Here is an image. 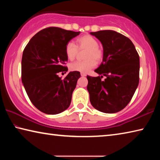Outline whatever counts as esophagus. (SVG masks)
Instances as JSON below:
<instances>
[{
    "label": "esophagus",
    "mask_w": 160,
    "mask_h": 160,
    "mask_svg": "<svg viewBox=\"0 0 160 160\" xmlns=\"http://www.w3.org/2000/svg\"><path fill=\"white\" fill-rule=\"evenodd\" d=\"M80 75H81V76H82V77H85V76H86V74H85V73H84V72H81Z\"/></svg>",
    "instance_id": "1"
}]
</instances>
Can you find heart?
<instances>
[{"mask_svg":"<svg viewBox=\"0 0 160 160\" xmlns=\"http://www.w3.org/2000/svg\"><path fill=\"white\" fill-rule=\"evenodd\" d=\"M99 42L95 38L85 34L78 38L76 46L72 42H68L66 46V55L69 61H73L77 57L78 51H85L83 61H77L70 65L72 71L88 72L95 67L97 63H100L104 58V51L99 47Z\"/></svg>","mask_w":160,"mask_h":160,"instance_id":"heart-1","label":"heart"}]
</instances>
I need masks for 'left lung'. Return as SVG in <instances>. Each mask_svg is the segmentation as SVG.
<instances>
[{
  "instance_id": "obj_1",
  "label": "left lung",
  "mask_w": 160,
  "mask_h": 160,
  "mask_svg": "<svg viewBox=\"0 0 160 160\" xmlns=\"http://www.w3.org/2000/svg\"><path fill=\"white\" fill-rule=\"evenodd\" d=\"M103 46V61L94 71L101 76L88 75L87 89L92 106L99 112L113 113L124 109L139 83L140 58L128 37L113 30L90 32ZM103 76L106 77L102 81Z\"/></svg>"
}]
</instances>
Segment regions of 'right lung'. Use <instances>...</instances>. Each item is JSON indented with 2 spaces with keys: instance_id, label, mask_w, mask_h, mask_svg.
I'll return each instance as SVG.
<instances>
[{
  "instance_id": "add662e5",
  "label": "right lung",
  "mask_w": 160,
  "mask_h": 160,
  "mask_svg": "<svg viewBox=\"0 0 160 160\" xmlns=\"http://www.w3.org/2000/svg\"><path fill=\"white\" fill-rule=\"evenodd\" d=\"M80 32L49 27L34 35L22 58V82L31 102L47 114H57L69 107L80 72H67L66 46Z\"/></svg>"
}]
</instances>
